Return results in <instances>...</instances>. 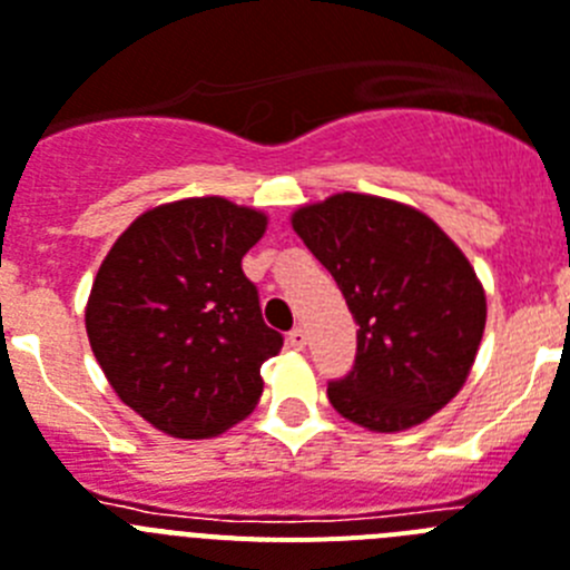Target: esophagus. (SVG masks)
Returning a JSON list of instances; mask_svg holds the SVG:
<instances>
[{
	"label": "esophagus",
	"mask_w": 570,
	"mask_h": 570,
	"mask_svg": "<svg viewBox=\"0 0 570 570\" xmlns=\"http://www.w3.org/2000/svg\"><path fill=\"white\" fill-rule=\"evenodd\" d=\"M286 341H289V346H295V350H304V346H306V330H304V326H295Z\"/></svg>",
	"instance_id": "34e87169"
}]
</instances>
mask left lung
Returning a JSON list of instances; mask_svg holds the SVG:
<instances>
[{
    "label": "left lung",
    "instance_id": "1",
    "mask_svg": "<svg viewBox=\"0 0 570 570\" xmlns=\"http://www.w3.org/2000/svg\"><path fill=\"white\" fill-rule=\"evenodd\" d=\"M292 229L358 324L355 364L330 381V404L375 433L428 422L462 390L488 318L464 252L413 206L355 191L301 206Z\"/></svg>",
    "mask_w": 570,
    "mask_h": 570
}]
</instances>
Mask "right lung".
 Returning <instances> with one entry per match:
<instances>
[{"label":"right lung","instance_id":"add662e5","mask_svg":"<svg viewBox=\"0 0 570 570\" xmlns=\"http://www.w3.org/2000/svg\"><path fill=\"white\" fill-rule=\"evenodd\" d=\"M264 232V212L186 197L142 212L102 261L88 341L114 393L151 428L209 439L255 410L261 364L284 346L240 266Z\"/></svg>","mask_w":570,"mask_h":570}]
</instances>
